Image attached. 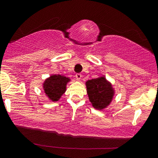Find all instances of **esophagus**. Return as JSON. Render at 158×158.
<instances>
[{"instance_id": "34e87169", "label": "esophagus", "mask_w": 158, "mask_h": 158, "mask_svg": "<svg viewBox=\"0 0 158 158\" xmlns=\"http://www.w3.org/2000/svg\"><path fill=\"white\" fill-rule=\"evenodd\" d=\"M81 77H82V76H81V73H77V74H76V78H77V80H80V79H81Z\"/></svg>"}]
</instances>
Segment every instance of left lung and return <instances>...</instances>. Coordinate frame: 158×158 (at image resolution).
Instances as JSON below:
<instances>
[{
    "label": "left lung",
    "instance_id": "left-lung-1",
    "mask_svg": "<svg viewBox=\"0 0 158 158\" xmlns=\"http://www.w3.org/2000/svg\"><path fill=\"white\" fill-rule=\"evenodd\" d=\"M85 85L89 100L94 108L102 110L110 105L114 95V90L106 77L88 80Z\"/></svg>",
    "mask_w": 158,
    "mask_h": 158
}]
</instances>
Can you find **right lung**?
Masks as SVG:
<instances>
[{
	"instance_id": "add662e5",
	"label": "right lung",
	"mask_w": 158,
	"mask_h": 158,
	"mask_svg": "<svg viewBox=\"0 0 158 158\" xmlns=\"http://www.w3.org/2000/svg\"><path fill=\"white\" fill-rule=\"evenodd\" d=\"M70 81V79L64 76L52 75L45 79L43 89L50 100L56 102L66 91L67 84Z\"/></svg>"
}]
</instances>
